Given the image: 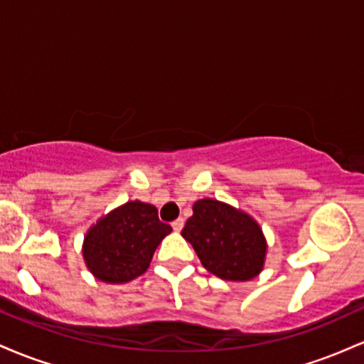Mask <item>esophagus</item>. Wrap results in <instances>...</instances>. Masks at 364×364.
Here are the masks:
<instances>
[{"instance_id": "1", "label": "esophagus", "mask_w": 364, "mask_h": 364, "mask_svg": "<svg viewBox=\"0 0 364 364\" xmlns=\"http://www.w3.org/2000/svg\"><path fill=\"white\" fill-rule=\"evenodd\" d=\"M183 225H185V220H183L181 217H179V219H176V220H174V223H173V229H174V231H176V232H179V231H181V229H183Z\"/></svg>"}]
</instances>
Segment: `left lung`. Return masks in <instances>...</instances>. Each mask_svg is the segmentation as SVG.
I'll return each instance as SVG.
<instances>
[{
    "label": "left lung",
    "mask_w": 364,
    "mask_h": 364,
    "mask_svg": "<svg viewBox=\"0 0 364 364\" xmlns=\"http://www.w3.org/2000/svg\"><path fill=\"white\" fill-rule=\"evenodd\" d=\"M181 236L191 243L208 272L224 281L245 282L263 270L267 241L257 220L214 198L193 203Z\"/></svg>",
    "instance_id": "8db88e82"
}]
</instances>
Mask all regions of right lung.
I'll return each instance as SVG.
<instances>
[{
	"label": "right lung",
	"mask_w": 364,
	"mask_h": 364,
	"mask_svg": "<svg viewBox=\"0 0 364 364\" xmlns=\"http://www.w3.org/2000/svg\"><path fill=\"white\" fill-rule=\"evenodd\" d=\"M171 231L169 224L159 220L156 207L133 200L101 217L87 231L83 260L99 281L129 282L149 269L159 243Z\"/></svg>",
	"instance_id": "1"
}]
</instances>
